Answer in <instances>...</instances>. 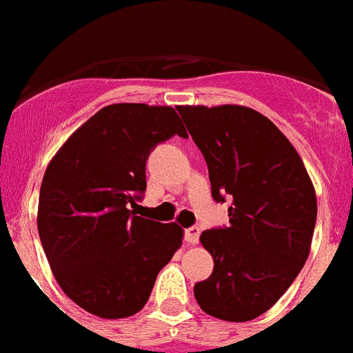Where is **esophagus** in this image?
Here are the masks:
<instances>
[{
	"label": "esophagus",
	"mask_w": 353,
	"mask_h": 353,
	"mask_svg": "<svg viewBox=\"0 0 353 353\" xmlns=\"http://www.w3.org/2000/svg\"><path fill=\"white\" fill-rule=\"evenodd\" d=\"M199 236H200V230L196 228V225H191V228H188L184 233V239L188 244H196V242H199Z\"/></svg>",
	"instance_id": "1"
}]
</instances>
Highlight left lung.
I'll return each instance as SVG.
<instances>
[{
  "label": "left lung",
  "instance_id": "obj_1",
  "mask_svg": "<svg viewBox=\"0 0 353 353\" xmlns=\"http://www.w3.org/2000/svg\"><path fill=\"white\" fill-rule=\"evenodd\" d=\"M204 154L211 194L230 202V225L200 235L213 273L194 299L216 319L252 321L277 303L308 259L317 199L290 140L242 105L176 107Z\"/></svg>",
  "mask_w": 353,
  "mask_h": 353
}]
</instances>
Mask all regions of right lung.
<instances>
[{
    "label": "right lung",
    "instance_id": "right-lung-1",
    "mask_svg": "<svg viewBox=\"0 0 353 353\" xmlns=\"http://www.w3.org/2000/svg\"><path fill=\"white\" fill-rule=\"evenodd\" d=\"M174 134L188 137L173 107L107 105L45 171L39 241L61 290L89 314L122 319L140 312L182 244L180 225L131 210L148 188L149 154Z\"/></svg>",
    "mask_w": 353,
    "mask_h": 353
}]
</instances>
